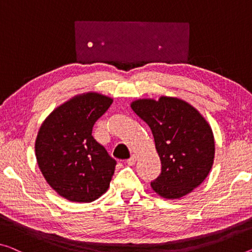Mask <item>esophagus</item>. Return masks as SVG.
<instances>
[{"instance_id": "34e87169", "label": "esophagus", "mask_w": 252, "mask_h": 252, "mask_svg": "<svg viewBox=\"0 0 252 252\" xmlns=\"http://www.w3.org/2000/svg\"><path fill=\"white\" fill-rule=\"evenodd\" d=\"M126 162H127V164H129V165L135 164V162H136V156H134L133 154V156H131Z\"/></svg>"}]
</instances>
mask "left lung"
Instances as JSON below:
<instances>
[{
    "label": "left lung",
    "mask_w": 252,
    "mask_h": 252,
    "mask_svg": "<svg viewBox=\"0 0 252 252\" xmlns=\"http://www.w3.org/2000/svg\"><path fill=\"white\" fill-rule=\"evenodd\" d=\"M130 107L152 130L161 160V173L151 187L166 199L191 192L206 179L214 162V135L206 119L173 96L138 99Z\"/></svg>",
    "instance_id": "1"
}]
</instances>
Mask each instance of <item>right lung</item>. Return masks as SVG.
I'll return each mask as SVG.
<instances>
[{
    "mask_svg": "<svg viewBox=\"0 0 252 252\" xmlns=\"http://www.w3.org/2000/svg\"><path fill=\"white\" fill-rule=\"evenodd\" d=\"M113 99L88 92L61 104L45 119L34 151L48 185L69 202L90 203L109 188L116 161L92 136Z\"/></svg>",
    "mask_w": 252,
    "mask_h": 252,
    "instance_id": "obj_1",
    "label": "right lung"
}]
</instances>
